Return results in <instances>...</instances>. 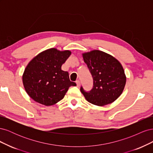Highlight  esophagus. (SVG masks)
Here are the masks:
<instances>
[{
	"label": "esophagus",
	"instance_id": "obj_1",
	"mask_svg": "<svg viewBox=\"0 0 153 153\" xmlns=\"http://www.w3.org/2000/svg\"><path fill=\"white\" fill-rule=\"evenodd\" d=\"M76 85H77L78 87H79L80 85V80H76Z\"/></svg>",
	"mask_w": 153,
	"mask_h": 153
}]
</instances>
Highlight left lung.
<instances>
[{
  "mask_svg": "<svg viewBox=\"0 0 153 153\" xmlns=\"http://www.w3.org/2000/svg\"><path fill=\"white\" fill-rule=\"evenodd\" d=\"M82 56L93 78V88L90 92L80 88L85 98L100 106L113 103L126 85V76L121 64L112 55L98 50L82 53Z\"/></svg>",
  "mask_w": 153,
  "mask_h": 153,
  "instance_id": "obj_1",
  "label": "left lung"
}]
</instances>
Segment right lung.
<instances>
[{
	"label": "right lung",
	"instance_id": "obj_1",
	"mask_svg": "<svg viewBox=\"0 0 153 153\" xmlns=\"http://www.w3.org/2000/svg\"><path fill=\"white\" fill-rule=\"evenodd\" d=\"M69 50L52 48L39 53L26 66L22 76L25 90L36 102L45 106L56 104L64 98L69 87L76 86L61 66L71 55Z\"/></svg>",
	"mask_w": 153,
	"mask_h": 153
}]
</instances>
